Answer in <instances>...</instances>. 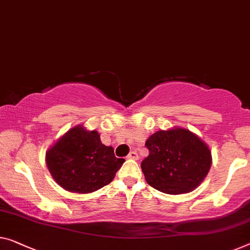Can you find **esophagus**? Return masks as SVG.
Listing matches in <instances>:
<instances>
[{
    "label": "esophagus",
    "mask_w": 250,
    "mask_h": 250,
    "mask_svg": "<svg viewBox=\"0 0 250 250\" xmlns=\"http://www.w3.org/2000/svg\"><path fill=\"white\" fill-rule=\"evenodd\" d=\"M126 158H129V159H138V158H139V155H138L136 151L132 150V151L129 152V155L126 156Z\"/></svg>",
    "instance_id": "1"
}]
</instances>
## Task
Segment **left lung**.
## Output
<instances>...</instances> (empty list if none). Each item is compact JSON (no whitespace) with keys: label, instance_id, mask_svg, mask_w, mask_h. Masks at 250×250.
<instances>
[{"label":"left lung","instance_id":"left-lung-1","mask_svg":"<svg viewBox=\"0 0 250 250\" xmlns=\"http://www.w3.org/2000/svg\"><path fill=\"white\" fill-rule=\"evenodd\" d=\"M149 155L141 162L145 178L166 194H183L197 188L211 167V151L194 133L173 129L154 133L145 144Z\"/></svg>","mask_w":250,"mask_h":250}]
</instances>
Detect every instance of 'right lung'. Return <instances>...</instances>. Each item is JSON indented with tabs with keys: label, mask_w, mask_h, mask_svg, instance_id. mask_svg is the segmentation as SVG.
<instances>
[{
	"label": "right lung",
	"mask_w": 250,
	"mask_h": 250,
	"mask_svg": "<svg viewBox=\"0 0 250 250\" xmlns=\"http://www.w3.org/2000/svg\"><path fill=\"white\" fill-rule=\"evenodd\" d=\"M47 166L67 191L91 193L110 184L125 159L102 144L98 131L77 126L56 143L46 155Z\"/></svg>",
	"instance_id": "right-lung-1"
}]
</instances>
